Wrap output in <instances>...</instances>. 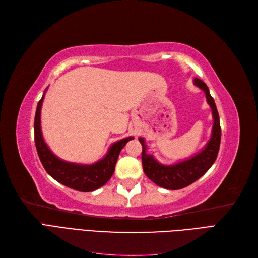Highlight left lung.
I'll return each mask as SVG.
<instances>
[{"label":"left lung","mask_w":258,"mask_h":258,"mask_svg":"<svg viewBox=\"0 0 258 258\" xmlns=\"http://www.w3.org/2000/svg\"><path fill=\"white\" fill-rule=\"evenodd\" d=\"M194 84L205 91L207 102L212 110L214 120L211 139L201 152L188 159L176 162L174 165H161L154 158L153 155L146 154L147 147L145 145V140L143 138H139L140 143L142 144V165L144 173L156 185L166 189H181L196 182L212 167L216 160L218 150H220L221 124L214 99L211 97L206 83L199 79H195Z\"/></svg>","instance_id":"8db88e82"}]
</instances>
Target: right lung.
<instances>
[{
	"label": "right lung",
	"mask_w": 258,
	"mask_h": 258,
	"mask_svg": "<svg viewBox=\"0 0 258 258\" xmlns=\"http://www.w3.org/2000/svg\"><path fill=\"white\" fill-rule=\"evenodd\" d=\"M45 92L36 107L34 118V140L38 157H40L46 172L57 182L75 190L88 192L100 188L113 175L120 151L127 142L134 139V137L122 139L120 141L112 144L104 157L92 163V165H80V163L61 160L56 155L52 154L43 139L41 129V108Z\"/></svg>",
	"instance_id": "1"
}]
</instances>
